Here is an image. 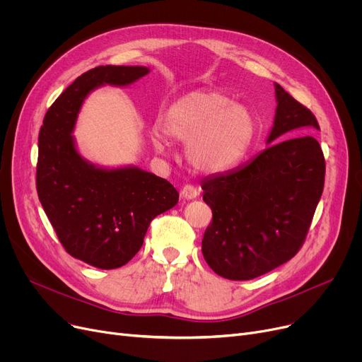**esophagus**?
Segmentation results:
<instances>
[{
  "label": "esophagus",
  "mask_w": 362,
  "mask_h": 362,
  "mask_svg": "<svg viewBox=\"0 0 362 362\" xmlns=\"http://www.w3.org/2000/svg\"><path fill=\"white\" fill-rule=\"evenodd\" d=\"M180 194H182V197H183L185 199H195L199 192H198V189H197L195 186H192V185H185Z\"/></svg>",
  "instance_id": "34e87169"
}]
</instances>
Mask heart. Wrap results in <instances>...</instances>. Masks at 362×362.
I'll use <instances>...</instances> for the list:
<instances>
[{
    "instance_id": "1",
    "label": "heart",
    "mask_w": 362,
    "mask_h": 362,
    "mask_svg": "<svg viewBox=\"0 0 362 362\" xmlns=\"http://www.w3.org/2000/svg\"><path fill=\"white\" fill-rule=\"evenodd\" d=\"M158 129L164 136L183 142V157L197 173L220 175L238 165L258 133L254 110L233 101L221 89L187 92L161 114ZM157 152L165 151L158 132L151 135Z\"/></svg>"
}]
</instances>
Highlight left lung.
<instances>
[{
    "label": "left lung",
    "instance_id": "8db88e82",
    "mask_svg": "<svg viewBox=\"0 0 362 362\" xmlns=\"http://www.w3.org/2000/svg\"><path fill=\"white\" fill-rule=\"evenodd\" d=\"M273 127L258 156L202 180L213 221L202 239L206 264L221 277L251 280L296 255L325 187L326 163L314 114L274 83Z\"/></svg>",
    "mask_w": 362,
    "mask_h": 362
}]
</instances>
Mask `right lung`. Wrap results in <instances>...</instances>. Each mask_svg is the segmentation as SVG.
<instances>
[{
    "label": "right lung",
    "mask_w": 362,
    "mask_h": 362,
    "mask_svg": "<svg viewBox=\"0 0 362 362\" xmlns=\"http://www.w3.org/2000/svg\"><path fill=\"white\" fill-rule=\"evenodd\" d=\"M145 66H100L79 76L45 114L37 139L36 189L64 250L92 267L119 269L141 250L149 223L173 208L179 192L136 165L104 167L86 160L73 130L88 95L127 88Z\"/></svg>",
    "instance_id": "obj_1"
}]
</instances>
